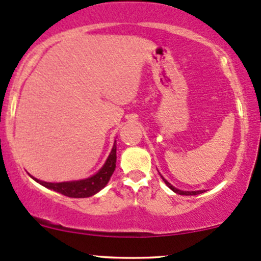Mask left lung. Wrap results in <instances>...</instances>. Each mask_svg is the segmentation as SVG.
Returning a JSON list of instances; mask_svg holds the SVG:
<instances>
[{"label":"left lung","instance_id":"8db88e82","mask_svg":"<svg viewBox=\"0 0 261 261\" xmlns=\"http://www.w3.org/2000/svg\"><path fill=\"white\" fill-rule=\"evenodd\" d=\"M161 176H162V175H161ZM162 179H163L164 183L167 184V186L169 187L170 189L173 190V192H175L176 194H180V195H197V194H200V193H203V190H197V192H184V190H179V189H176V188L173 187L172 184H170V183H168V181L165 180V179L163 178V176H162Z\"/></svg>","mask_w":261,"mask_h":261}]
</instances>
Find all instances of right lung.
<instances>
[{"mask_svg":"<svg viewBox=\"0 0 261 261\" xmlns=\"http://www.w3.org/2000/svg\"><path fill=\"white\" fill-rule=\"evenodd\" d=\"M116 161H117V145L114 142L113 148H112L109 156L106 161L105 165L100 168L99 170L94 175L89 176L87 179L82 180H73V181H62V183H48V181L38 180L35 179L37 183L42 184L43 187L48 188V189L55 190V192L61 193V194L66 195L69 198H88L94 195L96 193L103 189L111 179L113 174L114 169H116Z\"/></svg>","mask_w":261,"mask_h":261,"instance_id":"1","label":"right lung"}]
</instances>
